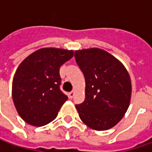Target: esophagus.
<instances>
[{
	"label": "esophagus",
	"mask_w": 152,
	"mask_h": 152,
	"mask_svg": "<svg viewBox=\"0 0 152 152\" xmlns=\"http://www.w3.org/2000/svg\"><path fill=\"white\" fill-rule=\"evenodd\" d=\"M68 96L70 99H73V96H74V91H71V92H69V94H68Z\"/></svg>",
	"instance_id": "34e87169"
}]
</instances>
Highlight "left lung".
I'll use <instances>...</instances> for the list:
<instances>
[{"mask_svg": "<svg viewBox=\"0 0 152 152\" xmlns=\"http://www.w3.org/2000/svg\"><path fill=\"white\" fill-rule=\"evenodd\" d=\"M74 56L85 79V100L76 105L79 118L92 129L107 130L129 107V74L119 60L102 49L75 50Z\"/></svg>", "mask_w": 152, "mask_h": 152, "instance_id": "obj_1", "label": "left lung"}]
</instances>
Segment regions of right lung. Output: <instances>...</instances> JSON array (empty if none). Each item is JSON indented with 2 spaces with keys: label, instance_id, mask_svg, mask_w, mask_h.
I'll list each match as a JSON object with an SVG mask.
<instances>
[{
  "label": "right lung",
  "instance_id": "right-lung-1",
  "mask_svg": "<svg viewBox=\"0 0 152 152\" xmlns=\"http://www.w3.org/2000/svg\"><path fill=\"white\" fill-rule=\"evenodd\" d=\"M73 56V50L42 48L22 61L12 81V100L27 124L44 126L55 119L67 101L60 90V67Z\"/></svg>",
  "mask_w": 152,
  "mask_h": 152
}]
</instances>
